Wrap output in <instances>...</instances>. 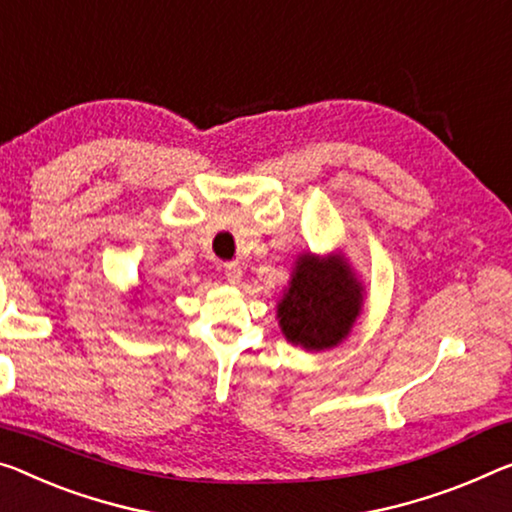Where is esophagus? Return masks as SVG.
<instances>
[{"instance_id":"obj_1","label":"esophagus","mask_w":512,"mask_h":512,"mask_svg":"<svg viewBox=\"0 0 512 512\" xmlns=\"http://www.w3.org/2000/svg\"><path fill=\"white\" fill-rule=\"evenodd\" d=\"M224 277H226V281L229 283H240V279H242V267L238 265V263H226L224 265Z\"/></svg>"}]
</instances>
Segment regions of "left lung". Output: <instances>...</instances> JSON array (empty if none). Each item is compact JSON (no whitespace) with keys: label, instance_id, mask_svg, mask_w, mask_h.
Listing matches in <instances>:
<instances>
[{"label":"left lung","instance_id":"left-lung-1","mask_svg":"<svg viewBox=\"0 0 512 512\" xmlns=\"http://www.w3.org/2000/svg\"><path fill=\"white\" fill-rule=\"evenodd\" d=\"M364 286L341 254L297 256L277 318L288 343L309 352L336 348L355 327Z\"/></svg>","mask_w":512,"mask_h":512}]
</instances>
